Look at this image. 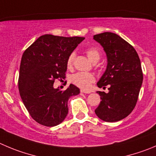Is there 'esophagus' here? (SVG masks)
<instances>
[{
	"label": "esophagus",
	"instance_id": "obj_1",
	"mask_svg": "<svg viewBox=\"0 0 156 156\" xmlns=\"http://www.w3.org/2000/svg\"><path fill=\"white\" fill-rule=\"evenodd\" d=\"M80 92L83 93H87V94H88V93H90V91H87V90H81Z\"/></svg>",
	"mask_w": 156,
	"mask_h": 156
}]
</instances>
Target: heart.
<instances>
[{
  "mask_svg": "<svg viewBox=\"0 0 156 156\" xmlns=\"http://www.w3.org/2000/svg\"><path fill=\"white\" fill-rule=\"evenodd\" d=\"M86 53H87L89 60L93 63H96L100 59V53L95 47L87 49ZM74 58H75V53H70L67 59V63H66L68 68L72 67ZM94 76L90 73H76L71 76V81L77 87L83 89L89 88L92 83L94 82Z\"/></svg>",
  "mask_w": 156,
  "mask_h": 156,
  "instance_id": "1",
  "label": "heart"
}]
</instances>
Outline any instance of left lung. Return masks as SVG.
<instances>
[{
	"mask_svg": "<svg viewBox=\"0 0 156 156\" xmlns=\"http://www.w3.org/2000/svg\"><path fill=\"white\" fill-rule=\"evenodd\" d=\"M93 40L103 47L107 59L106 70L96 84L99 88L109 85L108 93L96 92L102 100L95 112L105 122H118L136 106L143 80L140 60L134 47L116 34L102 33Z\"/></svg>",
	"mask_w": 156,
	"mask_h": 156,
	"instance_id": "1",
	"label": "left lung"
}]
</instances>
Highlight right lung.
<instances>
[{"instance_id":"add662e5","label":"right lung","mask_w":156,"mask_h":156,"mask_svg":"<svg viewBox=\"0 0 156 156\" xmlns=\"http://www.w3.org/2000/svg\"><path fill=\"white\" fill-rule=\"evenodd\" d=\"M84 39L44 34L23 53L19 91L25 107L38 123L50 127L61 123L68 113V99L80 93L73 84L62 91L53 83L64 78L68 57Z\"/></svg>"}]
</instances>
